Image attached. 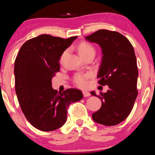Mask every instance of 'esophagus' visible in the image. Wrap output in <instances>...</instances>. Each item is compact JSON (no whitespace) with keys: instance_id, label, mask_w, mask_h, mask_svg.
<instances>
[{"instance_id":"34e87169","label":"esophagus","mask_w":155,"mask_h":155,"mask_svg":"<svg viewBox=\"0 0 155 155\" xmlns=\"http://www.w3.org/2000/svg\"><path fill=\"white\" fill-rule=\"evenodd\" d=\"M82 94H83V96L84 97H87L90 96V93L89 92H87V91H82Z\"/></svg>"}]
</instances>
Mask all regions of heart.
Here are the masks:
<instances>
[{"label": "heart", "instance_id": "b5f03b06", "mask_svg": "<svg viewBox=\"0 0 155 155\" xmlns=\"http://www.w3.org/2000/svg\"><path fill=\"white\" fill-rule=\"evenodd\" d=\"M78 51L82 58L89 56L90 54H95V49L92 44L88 42H81L78 46ZM68 53V51H65L61 56V61H62ZM92 77V73H77L73 77V82L79 87L84 88L87 86L88 80Z\"/></svg>", "mask_w": 155, "mask_h": 155}]
</instances>
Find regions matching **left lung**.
Segmentation results:
<instances>
[{
  "label": "left lung",
  "mask_w": 155,
  "mask_h": 155,
  "mask_svg": "<svg viewBox=\"0 0 155 155\" xmlns=\"http://www.w3.org/2000/svg\"><path fill=\"white\" fill-rule=\"evenodd\" d=\"M85 39L102 49L97 78L99 84L109 86L106 93L91 92L101 100V107L92 114V118L104 126H115L128 117L137 96L138 71L134 48L126 37L116 31L99 29Z\"/></svg>",
  "instance_id": "obj_1"
}]
</instances>
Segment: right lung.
I'll use <instances>...</instances> for the list:
<instances>
[{"instance_id": "obj_1", "label": "right lung", "mask_w": 155, "mask_h": 155, "mask_svg": "<svg viewBox=\"0 0 155 155\" xmlns=\"http://www.w3.org/2000/svg\"><path fill=\"white\" fill-rule=\"evenodd\" d=\"M78 37L68 39L41 35L23 44L15 61V85L21 109L27 120L42 131L60 128L71 103L83 97L80 90L58 92L51 79L59 72V59Z\"/></svg>"}]
</instances>
